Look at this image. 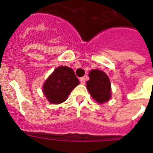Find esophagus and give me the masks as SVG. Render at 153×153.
Instances as JSON below:
<instances>
[{"mask_svg":"<svg viewBox=\"0 0 153 153\" xmlns=\"http://www.w3.org/2000/svg\"><path fill=\"white\" fill-rule=\"evenodd\" d=\"M79 80H80L81 84H85V83H86V76H84V77H81V78H80V79H79Z\"/></svg>","mask_w":153,"mask_h":153,"instance_id":"34e87169","label":"esophagus"}]
</instances>
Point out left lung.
I'll return each mask as SVG.
<instances>
[{
  "label": "left lung",
  "instance_id": "obj_1",
  "mask_svg": "<svg viewBox=\"0 0 153 153\" xmlns=\"http://www.w3.org/2000/svg\"><path fill=\"white\" fill-rule=\"evenodd\" d=\"M89 77L86 88L91 97L99 103L109 101L111 98V83L106 73L99 70H92Z\"/></svg>",
  "mask_w": 153,
  "mask_h": 153
}]
</instances>
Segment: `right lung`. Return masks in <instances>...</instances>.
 Returning <instances> with one entry per match:
<instances>
[{
	"label": "right lung",
	"instance_id": "add662e5",
	"mask_svg": "<svg viewBox=\"0 0 153 153\" xmlns=\"http://www.w3.org/2000/svg\"><path fill=\"white\" fill-rule=\"evenodd\" d=\"M79 81L73 69L60 66L53 70L43 85V93L51 103L60 104L64 102Z\"/></svg>",
	"mask_w": 153,
	"mask_h": 153
}]
</instances>
